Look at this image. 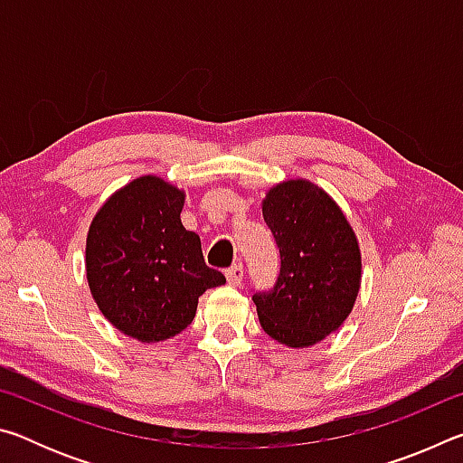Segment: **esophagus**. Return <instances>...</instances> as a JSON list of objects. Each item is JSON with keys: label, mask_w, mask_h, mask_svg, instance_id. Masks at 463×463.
Here are the masks:
<instances>
[{"label": "esophagus", "mask_w": 463, "mask_h": 463, "mask_svg": "<svg viewBox=\"0 0 463 463\" xmlns=\"http://www.w3.org/2000/svg\"><path fill=\"white\" fill-rule=\"evenodd\" d=\"M242 276H245V269H242L241 263H234L232 268L226 269V279H229L231 286H241Z\"/></svg>", "instance_id": "esophagus-1"}]
</instances>
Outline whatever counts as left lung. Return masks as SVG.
Masks as SVG:
<instances>
[{"instance_id":"1","label":"left lung","mask_w":463,"mask_h":463,"mask_svg":"<svg viewBox=\"0 0 463 463\" xmlns=\"http://www.w3.org/2000/svg\"><path fill=\"white\" fill-rule=\"evenodd\" d=\"M263 221L279 249L271 289L253 294L263 331L288 347H308L343 325L359 292L362 255L335 200L304 179L271 187Z\"/></svg>"}]
</instances>
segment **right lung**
Wrapping results in <instances>:
<instances>
[{
  "instance_id": "add662e5",
  "label": "right lung",
  "mask_w": 463,
  "mask_h": 463,
  "mask_svg": "<svg viewBox=\"0 0 463 463\" xmlns=\"http://www.w3.org/2000/svg\"><path fill=\"white\" fill-rule=\"evenodd\" d=\"M184 198L159 177H138L99 208L88 232L93 300L118 331L143 343L182 333L198 298L226 281L203 261L198 234L184 229Z\"/></svg>"
}]
</instances>
